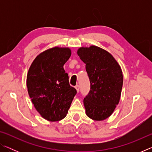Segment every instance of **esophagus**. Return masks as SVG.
Returning <instances> with one entry per match:
<instances>
[{
    "instance_id": "obj_1",
    "label": "esophagus",
    "mask_w": 152,
    "mask_h": 152,
    "mask_svg": "<svg viewBox=\"0 0 152 152\" xmlns=\"http://www.w3.org/2000/svg\"><path fill=\"white\" fill-rule=\"evenodd\" d=\"M75 88H76V90L77 92H79V91H80V87H79V86H78V85H76V86H75Z\"/></svg>"
}]
</instances>
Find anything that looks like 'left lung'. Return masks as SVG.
<instances>
[{"label": "left lung", "instance_id": "left-lung-1", "mask_svg": "<svg viewBox=\"0 0 152 152\" xmlns=\"http://www.w3.org/2000/svg\"><path fill=\"white\" fill-rule=\"evenodd\" d=\"M77 54L86 64L91 82V90L84 99L86 114L94 121H103L112 115L119 102L122 70L109 52L96 45L80 47Z\"/></svg>", "mask_w": 152, "mask_h": 152}]
</instances>
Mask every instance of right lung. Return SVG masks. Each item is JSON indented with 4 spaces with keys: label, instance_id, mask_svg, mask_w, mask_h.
<instances>
[{
    "label": "right lung",
    "instance_id": "obj_1",
    "mask_svg": "<svg viewBox=\"0 0 152 152\" xmlns=\"http://www.w3.org/2000/svg\"><path fill=\"white\" fill-rule=\"evenodd\" d=\"M71 54L70 48L48 49L35 58L28 70V93L37 111L49 121L63 119L76 94L64 69Z\"/></svg>",
    "mask_w": 152,
    "mask_h": 152
}]
</instances>
